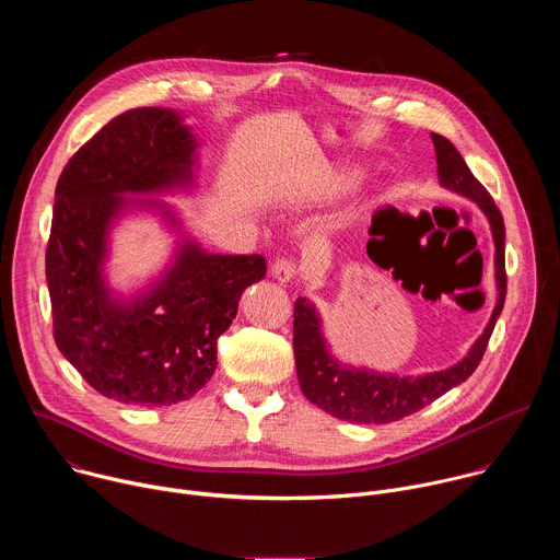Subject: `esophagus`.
Instances as JSON below:
<instances>
[{
  "label": "esophagus",
  "instance_id": "esophagus-1",
  "mask_svg": "<svg viewBox=\"0 0 560 560\" xmlns=\"http://www.w3.org/2000/svg\"><path fill=\"white\" fill-rule=\"evenodd\" d=\"M272 277L279 281V283H290L294 277H296V266L294 261L290 259H277L272 264Z\"/></svg>",
  "mask_w": 560,
  "mask_h": 560
}]
</instances>
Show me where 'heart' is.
<instances>
[{
  "label": "heart",
  "instance_id": "b5f03b06",
  "mask_svg": "<svg viewBox=\"0 0 560 560\" xmlns=\"http://www.w3.org/2000/svg\"><path fill=\"white\" fill-rule=\"evenodd\" d=\"M361 177V168L357 166H339V168H326L318 171L310 177L307 190L318 199H330L346 190H350Z\"/></svg>",
  "mask_w": 560,
  "mask_h": 560
}]
</instances>
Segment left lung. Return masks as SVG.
<instances>
[{"instance_id": "8db88e82", "label": "left lung", "mask_w": 560, "mask_h": 560, "mask_svg": "<svg viewBox=\"0 0 560 560\" xmlns=\"http://www.w3.org/2000/svg\"><path fill=\"white\" fill-rule=\"evenodd\" d=\"M432 141L436 150L441 186L474 201L490 221L497 248V305L483 335L474 341L469 352L458 363L441 372L398 376L341 363L330 352V346L324 337L322 314H318L314 303H310L305 296H299L294 301V363L299 385L310 404L341 421L376 425L392 423L423 410L436 401L439 396L469 378L486 354L497 318L505 303V225L501 210L497 208L490 192L469 173L460 152L443 135L432 132ZM372 242H376V238H372ZM372 242L368 246H372Z\"/></svg>"}]
</instances>
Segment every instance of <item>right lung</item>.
<instances>
[{
	"instance_id": "obj_1",
	"label": "right lung",
	"mask_w": 560,
	"mask_h": 560,
	"mask_svg": "<svg viewBox=\"0 0 560 560\" xmlns=\"http://www.w3.org/2000/svg\"><path fill=\"white\" fill-rule=\"evenodd\" d=\"M199 141L184 115L135 108L108 121L66 164L46 250L59 352L100 394L128 406L188 401L214 374L217 339L244 290L266 277L261 255H214L184 234L159 199L190 190ZM130 209H150L183 238L164 273L124 298L105 279L109 230Z\"/></svg>"
}]
</instances>
